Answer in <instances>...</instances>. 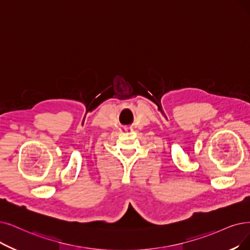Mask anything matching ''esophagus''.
<instances>
[{
	"instance_id": "esophagus-1",
	"label": "esophagus",
	"mask_w": 250,
	"mask_h": 250,
	"mask_svg": "<svg viewBox=\"0 0 250 250\" xmlns=\"http://www.w3.org/2000/svg\"><path fill=\"white\" fill-rule=\"evenodd\" d=\"M125 130H131V128H129V127H127V128H125Z\"/></svg>"
}]
</instances>
